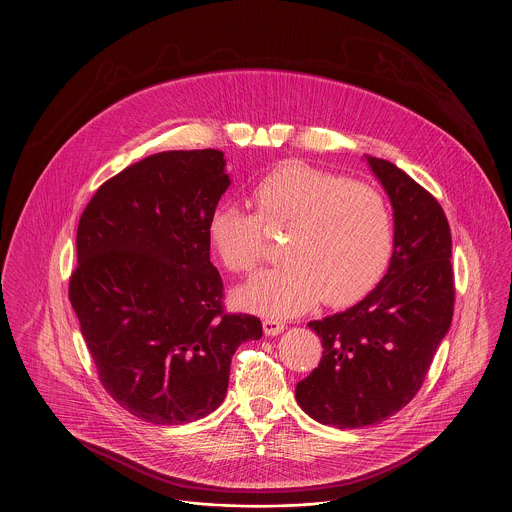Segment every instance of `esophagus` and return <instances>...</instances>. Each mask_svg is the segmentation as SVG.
<instances>
[{
    "mask_svg": "<svg viewBox=\"0 0 512 512\" xmlns=\"http://www.w3.org/2000/svg\"><path fill=\"white\" fill-rule=\"evenodd\" d=\"M263 329H265V335L275 337V335L284 331V323L278 321V319H273V317H265L263 319Z\"/></svg>",
    "mask_w": 512,
    "mask_h": 512,
    "instance_id": "1",
    "label": "esophagus"
}]
</instances>
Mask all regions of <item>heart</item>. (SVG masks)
<instances>
[{
    "instance_id": "1",
    "label": "heart",
    "mask_w": 512,
    "mask_h": 512,
    "mask_svg": "<svg viewBox=\"0 0 512 512\" xmlns=\"http://www.w3.org/2000/svg\"><path fill=\"white\" fill-rule=\"evenodd\" d=\"M255 212L220 204L208 220V239L234 273L255 271L267 253L265 226L288 228V263L255 276L241 302L261 314L292 317L319 294L347 304L370 290L388 267L394 226L384 197L347 177L286 161L251 187Z\"/></svg>"
}]
</instances>
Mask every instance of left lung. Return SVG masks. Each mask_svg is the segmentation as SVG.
I'll list each match as a JSON object with an SVG mask.
<instances>
[{"instance_id": "1", "label": "left lung", "mask_w": 512, "mask_h": 512, "mask_svg": "<svg viewBox=\"0 0 512 512\" xmlns=\"http://www.w3.org/2000/svg\"><path fill=\"white\" fill-rule=\"evenodd\" d=\"M366 161L394 208V253L378 286L353 308L310 321L323 345L296 401L321 425L386 421L421 390L454 314L452 236L438 200L392 161Z\"/></svg>"}]
</instances>
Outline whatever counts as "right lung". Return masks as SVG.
Here are the masks:
<instances>
[{
  "label": "right lung",
  "mask_w": 512,
  "mask_h": 512,
  "mask_svg": "<svg viewBox=\"0 0 512 512\" xmlns=\"http://www.w3.org/2000/svg\"><path fill=\"white\" fill-rule=\"evenodd\" d=\"M230 187L220 150H171L105 181L78 226L70 302L103 388L154 425L210 415L259 317L224 312L208 220Z\"/></svg>",
  "instance_id": "right-lung-1"
}]
</instances>
